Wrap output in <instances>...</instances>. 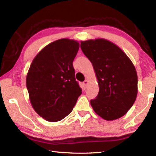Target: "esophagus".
<instances>
[{
    "instance_id": "1",
    "label": "esophagus",
    "mask_w": 156,
    "mask_h": 156,
    "mask_svg": "<svg viewBox=\"0 0 156 156\" xmlns=\"http://www.w3.org/2000/svg\"><path fill=\"white\" fill-rule=\"evenodd\" d=\"M83 85H84V87H87V85H88V84H89V80H87V79H86L85 80H84V82H83Z\"/></svg>"
}]
</instances>
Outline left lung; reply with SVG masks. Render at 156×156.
Wrapping results in <instances>:
<instances>
[{"mask_svg":"<svg viewBox=\"0 0 156 156\" xmlns=\"http://www.w3.org/2000/svg\"><path fill=\"white\" fill-rule=\"evenodd\" d=\"M84 54L93 65L99 86L90 103L106 120L118 119L133 106L138 94V76L130 58L119 47L106 39L80 42Z\"/></svg>","mask_w":156,"mask_h":156,"instance_id":"1","label":"left lung"}]
</instances>
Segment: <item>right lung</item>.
Instances as JSON below:
<instances>
[{
    "label": "right lung",
    "mask_w": 156,
    "mask_h": 156,
    "mask_svg": "<svg viewBox=\"0 0 156 156\" xmlns=\"http://www.w3.org/2000/svg\"><path fill=\"white\" fill-rule=\"evenodd\" d=\"M79 44L69 38L52 42L39 51L29 69L26 84L31 105L49 122L69 114L82 94L73 67Z\"/></svg>",
    "instance_id": "right-lung-1"
}]
</instances>
